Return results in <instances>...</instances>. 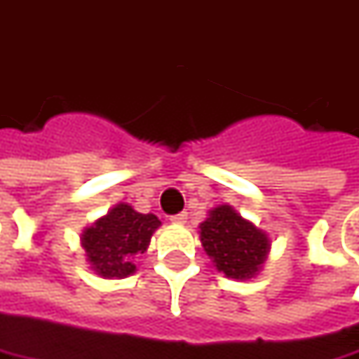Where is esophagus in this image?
<instances>
[{"instance_id":"obj_1","label":"esophagus","mask_w":359,"mask_h":359,"mask_svg":"<svg viewBox=\"0 0 359 359\" xmlns=\"http://www.w3.org/2000/svg\"><path fill=\"white\" fill-rule=\"evenodd\" d=\"M187 217H189L187 212H179V215H172V217H170V221H172V223H177V225H184V223H187Z\"/></svg>"}]
</instances>
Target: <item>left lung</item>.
<instances>
[{"mask_svg": "<svg viewBox=\"0 0 359 359\" xmlns=\"http://www.w3.org/2000/svg\"><path fill=\"white\" fill-rule=\"evenodd\" d=\"M201 243L215 267L231 279H251L265 263L271 241L231 205L209 210V219L201 223Z\"/></svg>", "mask_w": 359, "mask_h": 359, "instance_id": "1", "label": "left lung"}]
</instances>
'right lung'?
<instances>
[{
	"label": "right lung",
	"instance_id": "1",
	"mask_svg": "<svg viewBox=\"0 0 359 359\" xmlns=\"http://www.w3.org/2000/svg\"><path fill=\"white\" fill-rule=\"evenodd\" d=\"M161 226L156 215H142L118 203L92 226H86L80 241L92 271L104 279H124L136 271L134 257L149 249L152 233Z\"/></svg>",
	"mask_w": 359,
	"mask_h": 359
}]
</instances>
